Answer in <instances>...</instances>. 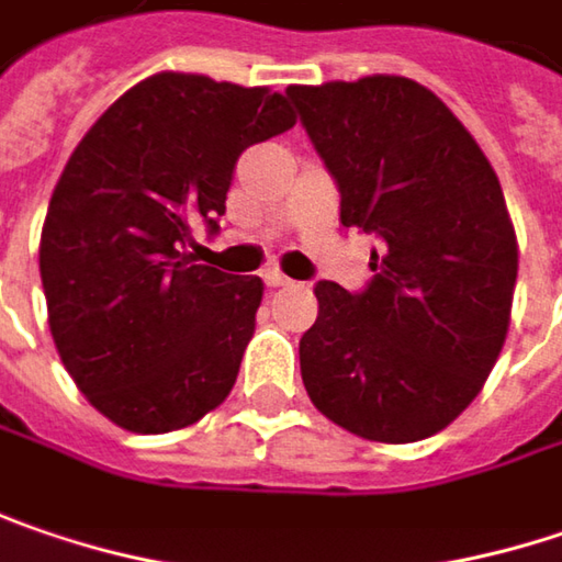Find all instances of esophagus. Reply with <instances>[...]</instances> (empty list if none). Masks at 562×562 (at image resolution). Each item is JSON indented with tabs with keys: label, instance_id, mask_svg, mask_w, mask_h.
Here are the masks:
<instances>
[{
	"label": "esophagus",
	"instance_id": "34e87169",
	"mask_svg": "<svg viewBox=\"0 0 562 562\" xmlns=\"http://www.w3.org/2000/svg\"><path fill=\"white\" fill-rule=\"evenodd\" d=\"M263 282H267L270 289H289V285H292V280L282 277L280 270H267V273H263Z\"/></svg>",
	"mask_w": 562,
	"mask_h": 562
}]
</instances>
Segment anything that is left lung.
<instances>
[{"label": "left lung", "mask_w": 562, "mask_h": 562, "mask_svg": "<svg viewBox=\"0 0 562 562\" xmlns=\"http://www.w3.org/2000/svg\"><path fill=\"white\" fill-rule=\"evenodd\" d=\"M340 187V222L379 235L372 282H317L299 340L312 404L369 442L446 429L493 372L512 317L518 241L477 139L404 76L289 85Z\"/></svg>", "instance_id": "obj_1"}]
</instances>
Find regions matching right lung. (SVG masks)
Wrapping results in <instances>:
<instances>
[{
  "label": "right lung",
  "instance_id": "1",
  "mask_svg": "<svg viewBox=\"0 0 562 562\" xmlns=\"http://www.w3.org/2000/svg\"><path fill=\"white\" fill-rule=\"evenodd\" d=\"M292 126L280 91L155 72L69 155L41 232L47 321L76 387L120 429L175 432L228 397L263 282L196 263L190 228L215 232L238 155Z\"/></svg>",
  "mask_w": 562,
  "mask_h": 562
}]
</instances>
